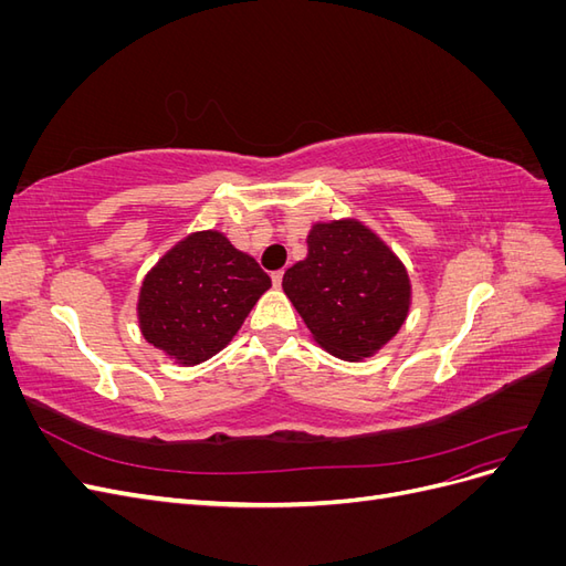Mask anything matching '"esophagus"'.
I'll return each mask as SVG.
<instances>
[{
    "mask_svg": "<svg viewBox=\"0 0 566 566\" xmlns=\"http://www.w3.org/2000/svg\"><path fill=\"white\" fill-rule=\"evenodd\" d=\"M271 281H273V285H281V283H283V269L273 271V273H271Z\"/></svg>",
    "mask_w": 566,
    "mask_h": 566,
    "instance_id": "34e87169",
    "label": "esophagus"
}]
</instances>
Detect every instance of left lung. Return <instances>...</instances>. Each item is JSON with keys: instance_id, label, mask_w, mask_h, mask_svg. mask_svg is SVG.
Wrapping results in <instances>:
<instances>
[{"instance_id": "1", "label": "left lung", "mask_w": 566, "mask_h": 566, "mask_svg": "<svg viewBox=\"0 0 566 566\" xmlns=\"http://www.w3.org/2000/svg\"><path fill=\"white\" fill-rule=\"evenodd\" d=\"M306 260L290 266L283 290L321 347L358 361L389 342L408 314V273L358 221L316 224Z\"/></svg>"}]
</instances>
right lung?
Wrapping results in <instances>:
<instances>
[{
    "instance_id": "add662e5",
    "label": "right lung",
    "mask_w": 566,
    "mask_h": 566,
    "mask_svg": "<svg viewBox=\"0 0 566 566\" xmlns=\"http://www.w3.org/2000/svg\"><path fill=\"white\" fill-rule=\"evenodd\" d=\"M269 285V273L224 235L193 233L146 276L142 333L177 361L200 364L229 345Z\"/></svg>"
}]
</instances>
